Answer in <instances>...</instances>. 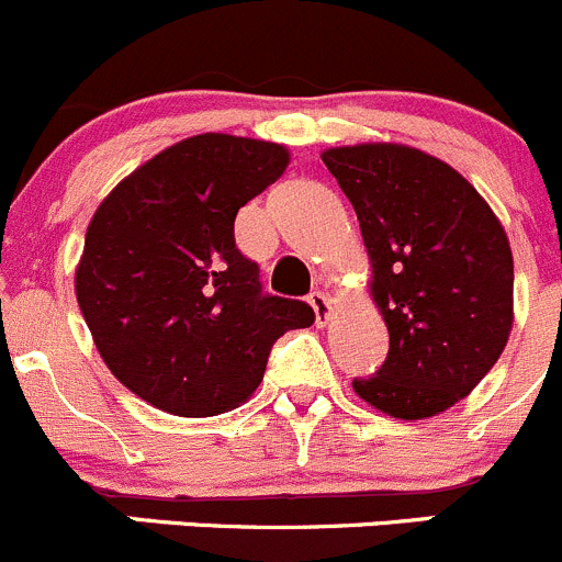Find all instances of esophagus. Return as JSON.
Instances as JSON below:
<instances>
[{"label":"esophagus","mask_w":562,"mask_h":562,"mask_svg":"<svg viewBox=\"0 0 562 562\" xmlns=\"http://www.w3.org/2000/svg\"><path fill=\"white\" fill-rule=\"evenodd\" d=\"M307 302H310V307L315 310V321L323 326V323L328 321V315H331V302H328V296L323 291H313L307 296Z\"/></svg>","instance_id":"obj_1"}]
</instances>
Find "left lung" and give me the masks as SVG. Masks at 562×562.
Returning a JSON list of instances; mask_svg holds the SVG:
<instances>
[{
	"label": "left lung",
	"mask_w": 562,
	"mask_h": 562,
	"mask_svg": "<svg viewBox=\"0 0 562 562\" xmlns=\"http://www.w3.org/2000/svg\"><path fill=\"white\" fill-rule=\"evenodd\" d=\"M323 162L359 217L389 328L386 361L356 378V394L405 422L443 413L479 386L508 342L506 231L464 176L411 146H339Z\"/></svg>",
	"instance_id": "8db88e82"
}]
</instances>
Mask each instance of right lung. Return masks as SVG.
<instances>
[{"mask_svg": "<svg viewBox=\"0 0 562 562\" xmlns=\"http://www.w3.org/2000/svg\"><path fill=\"white\" fill-rule=\"evenodd\" d=\"M288 149L206 133L160 151L100 203L76 296L94 345L133 394L173 416L234 411L263 381L271 345L313 326L271 296L234 239L247 201L274 184Z\"/></svg>", "mask_w": 562, "mask_h": 562, "instance_id": "right-lung-1", "label": "right lung"}]
</instances>
